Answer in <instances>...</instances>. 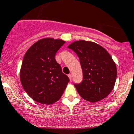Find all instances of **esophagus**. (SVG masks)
Wrapping results in <instances>:
<instances>
[{"instance_id": "esophagus-1", "label": "esophagus", "mask_w": 134, "mask_h": 134, "mask_svg": "<svg viewBox=\"0 0 134 134\" xmlns=\"http://www.w3.org/2000/svg\"><path fill=\"white\" fill-rule=\"evenodd\" d=\"M68 76H69V78L70 80H72V75H71V74H69V75H68Z\"/></svg>"}]
</instances>
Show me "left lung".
<instances>
[{
  "instance_id": "left-lung-1",
  "label": "left lung",
  "mask_w": 134,
  "mask_h": 134,
  "mask_svg": "<svg viewBox=\"0 0 134 134\" xmlns=\"http://www.w3.org/2000/svg\"><path fill=\"white\" fill-rule=\"evenodd\" d=\"M78 56L83 80L75 83L82 98L91 102L106 98L111 92L117 78V67L105 48L94 42L80 40L68 46Z\"/></svg>"
}]
</instances>
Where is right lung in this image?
<instances>
[{
    "label": "right lung",
    "instance_id": "right-lung-1",
    "mask_svg": "<svg viewBox=\"0 0 134 134\" xmlns=\"http://www.w3.org/2000/svg\"><path fill=\"white\" fill-rule=\"evenodd\" d=\"M65 41L44 38L26 51L21 65L20 78L27 94L37 102L51 104L61 98L69 78L62 72L55 56Z\"/></svg>",
    "mask_w": 134,
    "mask_h": 134
}]
</instances>
